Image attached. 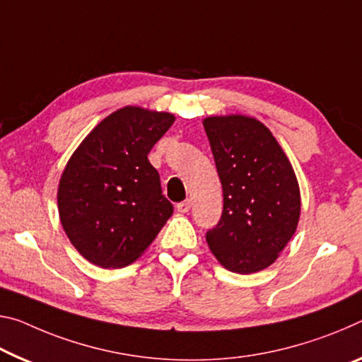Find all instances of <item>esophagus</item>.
I'll return each instance as SVG.
<instances>
[{
    "mask_svg": "<svg viewBox=\"0 0 362 362\" xmlns=\"http://www.w3.org/2000/svg\"><path fill=\"white\" fill-rule=\"evenodd\" d=\"M190 208H192L190 199H185V202L177 204V211H179V212H188V211H190Z\"/></svg>",
    "mask_w": 362,
    "mask_h": 362,
    "instance_id": "esophagus-1",
    "label": "esophagus"
}]
</instances>
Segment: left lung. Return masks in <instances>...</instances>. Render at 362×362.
<instances>
[{
    "mask_svg": "<svg viewBox=\"0 0 362 362\" xmlns=\"http://www.w3.org/2000/svg\"><path fill=\"white\" fill-rule=\"evenodd\" d=\"M223 209L206 232L212 255L237 274H253L277 259L300 221V187L288 158L266 125L246 116L203 120Z\"/></svg>",
    "mask_w": 362,
    "mask_h": 362,
    "instance_id": "obj_1",
    "label": "left lung"
}]
</instances>
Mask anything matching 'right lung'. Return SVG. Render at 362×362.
I'll list each match as a JSON object with an SVG mask.
<instances>
[{
  "label": "right lung",
  "mask_w": 362,
  "mask_h": 362,
  "mask_svg": "<svg viewBox=\"0 0 362 362\" xmlns=\"http://www.w3.org/2000/svg\"><path fill=\"white\" fill-rule=\"evenodd\" d=\"M174 120L169 112L117 109L69 159L57 188L59 219L71 243L95 266H129L174 212L148 160Z\"/></svg>",
  "instance_id": "add662e5"
}]
</instances>
